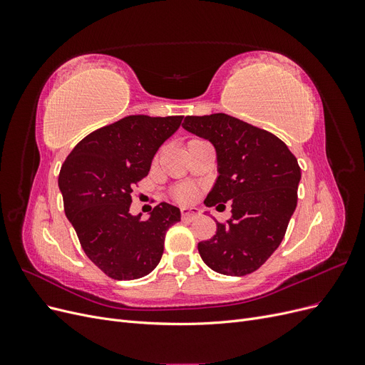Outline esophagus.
I'll use <instances>...</instances> for the list:
<instances>
[{
	"mask_svg": "<svg viewBox=\"0 0 365 365\" xmlns=\"http://www.w3.org/2000/svg\"><path fill=\"white\" fill-rule=\"evenodd\" d=\"M197 215H200V212H197L196 208H181L182 220H192V219L196 217Z\"/></svg>",
	"mask_w": 365,
	"mask_h": 365,
	"instance_id": "34e87169",
	"label": "esophagus"
}]
</instances>
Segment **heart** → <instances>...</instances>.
I'll list each match as a JSON object with an SVG mask.
<instances>
[{
	"instance_id": "1",
	"label": "heart",
	"mask_w": 365,
	"mask_h": 365,
	"mask_svg": "<svg viewBox=\"0 0 365 365\" xmlns=\"http://www.w3.org/2000/svg\"><path fill=\"white\" fill-rule=\"evenodd\" d=\"M192 141H197V140H192ZM190 141V143H192ZM197 195V190L195 189V187H190V185H184V187H180L178 190H176V200H178L180 202H192L195 197Z\"/></svg>"
}]
</instances>
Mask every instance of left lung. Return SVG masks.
<instances>
[{
  "label": "left lung",
  "instance_id": "obj_1",
  "mask_svg": "<svg viewBox=\"0 0 365 365\" xmlns=\"http://www.w3.org/2000/svg\"><path fill=\"white\" fill-rule=\"evenodd\" d=\"M182 128L216 150L217 178L204 204L231 202L228 222H217L216 235L197 244L201 259L219 274H251L282 244L297 207L300 165L271 132L222 113L187 115Z\"/></svg>",
  "mask_w": 365,
  "mask_h": 365
}]
</instances>
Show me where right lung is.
<instances>
[{
    "label": "right lung",
    "mask_w": 365,
    "mask_h": 365,
    "mask_svg": "<svg viewBox=\"0 0 365 365\" xmlns=\"http://www.w3.org/2000/svg\"><path fill=\"white\" fill-rule=\"evenodd\" d=\"M182 115H128L86 135L63 161L59 190L65 216L96 267L114 280H135L157 268L164 237L181 220L178 207L161 202L146 220L130 215V192L145 178L163 143Z\"/></svg>",
    "instance_id": "1"
}]
</instances>
